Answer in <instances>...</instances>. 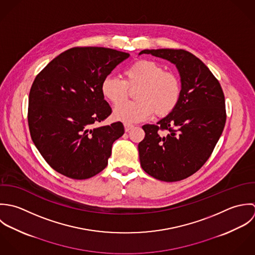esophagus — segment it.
I'll return each instance as SVG.
<instances>
[{"mask_svg":"<svg viewBox=\"0 0 255 255\" xmlns=\"http://www.w3.org/2000/svg\"><path fill=\"white\" fill-rule=\"evenodd\" d=\"M133 128H134V125H132V124H128V123L124 124V129H125L126 132H129Z\"/></svg>","mask_w":255,"mask_h":255,"instance_id":"esophagus-1","label":"esophagus"}]
</instances>
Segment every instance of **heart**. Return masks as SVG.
<instances>
[{
	"label": "heart",
	"instance_id": "obj_1",
	"mask_svg": "<svg viewBox=\"0 0 255 255\" xmlns=\"http://www.w3.org/2000/svg\"><path fill=\"white\" fill-rule=\"evenodd\" d=\"M124 80L108 76L102 83V96L112 104L123 102L128 90L136 89L135 102L116 106L113 117L124 123H136L154 114L163 117L171 113L181 97V82L177 74L153 61L138 60L123 71Z\"/></svg>",
	"mask_w": 255,
	"mask_h": 255
}]
</instances>
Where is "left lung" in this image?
<instances>
[{
    "mask_svg": "<svg viewBox=\"0 0 255 255\" xmlns=\"http://www.w3.org/2000/svg\"><path fill=\"white\" fill-rule=\"evenodd\" d=\"M139 54L168 60L181 78V97L175 109L156 125L142 127L146 135L138 145L141 166L161 181L185 179L203 166L223 133L227 113L222 87L190 52L146 49Z\"/></svg>",
    "mask_w": 255,
    "mask_h": 255,
    "instance_id": "left-lung-1",
    "label": "left lung"
}]
</instances>
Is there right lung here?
I'll return each mask as SVG.
<instances>
[{
    "instance_id": "1",
    "label": "right lung",
    "mask_w": 255,
    "mask_h": 255,
    "mask_svg": "<svg viewBox=\"0 0 255 255\" xmlns=\"http://www.w3.org/2000/svg\"><path fill=\"white\" fill-rule=\"evenodd\" d=\"M129 56L104 47H73L54 58L34 79L28 99L29 132L57 172L81 180L106 167L124 126L121 122L94 126L112 112L101 87Z\"/></svg>"
}]
</instances>
